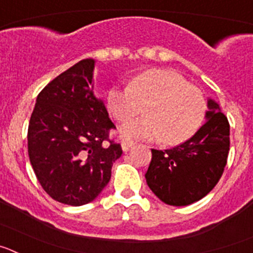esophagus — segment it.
<instances>
[{"mask_svg": "<svg viewBox=\"0 0 253 253\" xmlns=\"http://www.w3.org/2000/svg\"><path fill=\"white\" fill-rule=\"evenodd\" d=\"M134 143L130 142V140H123L122 142V148L124 152H128L129 149L133 148Z\"/></svg>", "mask_w": 253, "mask_h": 253, "instance_id": "obj_1", "label": "esophagus"}]
</instances>
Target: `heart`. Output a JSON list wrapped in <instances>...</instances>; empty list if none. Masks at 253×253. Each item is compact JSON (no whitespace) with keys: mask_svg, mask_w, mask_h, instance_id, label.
Wrapping results in <instances>:
<instances>
[{"mask_svg":"<svg viewBox=\"0 0 253 253\" xmlns=\"http://www.w3.org/2000/svg\"><path fill=\"white\" fill-rule=\"evenodd\" d=\"M107 109L118 122H128L142 111L140 119L120 128L126 139L158 140L175 146L191 138L200 128L207 102L198 87L169 69H148L129 81L128 87L107 92Z\"/></svg>","mask_w":253,"mask_h":253,"instance_id":"heart-1","label":"heart"}]
</instances>
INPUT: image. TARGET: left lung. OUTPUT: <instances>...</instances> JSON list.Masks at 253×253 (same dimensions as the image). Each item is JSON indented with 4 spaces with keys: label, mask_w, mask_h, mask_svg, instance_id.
I'll list each match as a JSON object with an SVG mask.
<instances>
[{
    "label": "left lung",
    "mask_w": 253,
    "mask_h": 253,
    "mask_svg": "<svg viewBox=\"0 0 253 253\" xmlns=\"http://www.w3.org/2000/svg\"><path fill=\"white\" fill-rule=\"evenodd\" d=\"M207 122L189 140L171 149H152L146 180L165 204L198 202L222 177L229 153V123L214 100H208Z\"/></svg>",
    "instance_id": "1"
}]
</instances>
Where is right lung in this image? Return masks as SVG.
Listing matches in <instances>:
<instances>
[{
  "label": "right lung",
  "mask_w": 253,
  "mask_h": 253,
  "mask_svg": "<svg viewBox=\"0 0 253 253\" xmlns=\"http://www.w3.org/2000/svg\"><path fill=\"white\" fill-rule=\"evenodd\" d=\"M91 58L60 73L37 97L28 129L30 163L42 187L62 204L95 200L109 184L122 146L109 140L115 129L102 100L93 93Z\"/></svg>",
  "instance_id": "1"
}]
</instances>
